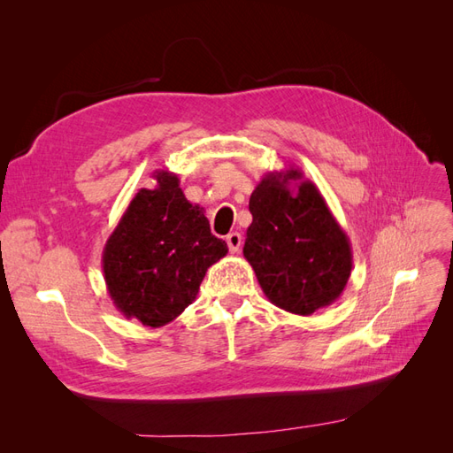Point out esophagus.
Returning <instances> with one entry per match:
<instances>
[{"label":"esophagus","instance_id":"34e87169","mask_svg":"<svg viewBox=\"0 0 453 453\" xmlns=\"http://www.w3.org/2000/svg\"><path fill=\"white\" fill-rule=\"evenodd\" d=\"M226 243H228V250L230 253H238L242 248V234L240 232H230L226 236Z\"/></svg>","mask_w":453,"mask_h":453}]
</instances>
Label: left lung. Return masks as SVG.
I'll return each instance as SVG.
<instances>
[{"label": "left lung", "instance_id": "left-lung-1", "mask_svg": "<svg viewBox=\"0 0 453 453\" xmlns=\"http://www.w3.org/2000/svg\"><path fill=\"white\" fill-rule=\"evenodd\" d=\"M250 211L243 257L270 303L296 315L331 306L346 289L353 255L315 183L293 166L268 172L253 190Z\"/></svg>", "mask_w": 453, "mask_h": 453}]
</instances>
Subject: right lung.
<instances>
[{
    "mask_svg": "<svg viewBox=\"0 0 453 453\" xmlns=\"http://www.w3.org/2000/svg\"><path fill=\"white\" fill-rule=\"evenodd\" d=\"M153 177L157 187L138 190L107 238L102 268L115 308L157 328L195 303L205 272L228 248L211 234L203 208L185 198L180 177Z\"/></svg>",
    "mask_w": 453,
    "mask_h": 453,
    "instance_id": "right-lung-1",
    "label": "right lung"
}]
</instances>
